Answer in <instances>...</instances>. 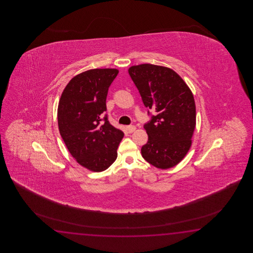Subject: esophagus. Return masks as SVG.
Here are the masks:
<instances>
[{"label": "esophagus", "instance_id": "esophagus-1", "mask_svg": "<svg viewBox=\"0 0 253 253\" xmlns=\"http://www.w3.org/2000/svg\"><path fill=\"white\" fill-rule=\"evenodd\" d=\"M135 129H136V127L134 126H126V130H127L128 133H133Z\"/></svg>", "mask_w": 253, "mask_h": 253}]
</instances>
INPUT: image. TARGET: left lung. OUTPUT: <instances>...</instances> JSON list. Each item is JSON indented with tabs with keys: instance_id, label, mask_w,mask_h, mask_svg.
<instances>
[{
	"instance_id": "1",
	"label": "left lung",
	"mask_w": 253,
	"mask_h": 253,
	"mask_svg": "<svg viewBox=\"0 0 253 253\" xmlns=\"http://www.w3.org/2000/svg\"><path fill=\"white\" fill-rule=\"evenodd\" d=\"M128 73L143 103L155 110L144 126L148 141L141 148L145 161L168 169L187 154L196 123L194 95L175 71L163 66H132ZM148 115H150L148 111Z\"/></svg>"
}]
</instances>
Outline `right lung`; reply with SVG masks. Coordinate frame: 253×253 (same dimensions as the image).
Listing matches in <instances>:
<instances>
[{
	"label": "right lung",
	"mask_w": 253,
	"mask_h": 253,
	"mask_svg": "<svg viewBox=\"0 0 253 253\" xmlns=\"http://www.w3.org/2000/svg\"><path fill=\"white\" fill-rule=\"evenodd\" d=\"M119 74L117 69L86 70L70 80L58 107L59 134L81 166L93 172L108 169L118 157L124 133L109 123L108 87Z\"/></svg>",
	"instance_id": "1"
}]
</instances>
